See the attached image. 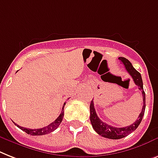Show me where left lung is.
Here are the masks:
<instances>
[{"instance_id":"8db88e82","label":"left lung","mask_w":158,"mask_h":158,"mask_svg":"<svg viewBox=\"0 0 158 158\" xmlns=\"http://www.w3.org/2000/svg\"><path fill=\"white\" fill-rule=\"evenodd\" d=\"M118 59L121 61V63L125 66L126 70L129 73V75L132 77L133 81L135 82V85L138 86L139 90L141 91L143 104L141 113L139 114V117L137 118L136 121L134 122L131 125L125 127H115L110 126L106 123H104L103 121H101L96 113L93 101H91L90 120L92 127L97 134H99L100 135L105 137V138H108V139H122V138H124L131 132H133L139 127V123H141L143 116L144 114V111H145V92H144L143 88V81H142L141 75L133 67L131 63L128 61L127 59L125 58V57H118Z\"/></svg>"}]
</instances>
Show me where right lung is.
Wrapping results in <instances>:
<instances>
[{
	"label": "right lung",
	"instance_id": "right-lung-1",
	"mask_svg": "<svg viewBox=\"0 0 158 158\" xmlns=\"http://www.w3.org/2000/svg\"><path fill=\"white\" fill-rule=\"evenodd\" d=\"M65 105H66V102L64 103L63 106H62V110H61V114H60V115L57 117V118L56 119L54 122H52V123H50L49 125L47 126V127L40 128V129H29V128H25V127H20L19 125H17L16 123L15 124L18 127L20 128L21 130H23V131H25L26 133H27V134L31 135H46V134H48V133H51L58 127L59 125L61 124V121H62V119H63L64 106H65Z\"/></svg>",
	"mask_w": 158,
	"mask_h": 158
}]
</instances>
